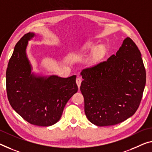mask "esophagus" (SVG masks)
<instances>
[{
    "instance_id": "obj_1",
    "label": "esophagus",
    "mask_w": 152,
    "mask_h": 152,
    "mask_svg": "<svg viewBox=\"0 0 152 152\" xmlns=\"http://www.w3.org/2000/svg\"><path fill=\"white\" fill-rule=\"evenodd\" d=\"M81 81H82V79H81V77H77V78L76 79V83H77V85L79 88V87H80V86H81Z\"/></svg>"
}]
</instances>
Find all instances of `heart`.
Instances as JSON below:
<instances>
[{"label": "heart", "mask_w": 152, "mask_h": 152, "mask_svg": "<svg viewBox=\"0 0 152 152\" xmlns=\"http://www.w3.org/2000/svg\"><path fill=\"white\" fill-rule=\"evenodd\" d=\"M107 52V47L103 44L98 45L96 43H92L86 46V48L81 52V54L85 56L91 53L88 64L90 66H95L101 62V60L105 56Z\"/></svg>", "instance_id": "heart-1"}]
</instances>
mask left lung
Masks as SVG:
<instances>
[{"mask_svg":"<svg viewBox=\"0 0 152 152\" xmlns=\"http://www.w3.org/2000/svg\"><path fill=\"white\" fill-rule=\"evenodd\" d=\"M80 90L88 120L98 126L115 125L134 114L146 83L141 53L127 37L115 55L81 72Z\"/></svg>","mask_w":152,"mask_h":152,"instance_id":"left-lung-1","label":"left lung"}]
</instances>
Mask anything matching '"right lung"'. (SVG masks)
I'll return each mask as SVG.
<instances>
[{"label": "right lung", "instance_id": "obj_1", "mask_svg": "<svg viewBox=\"0 0 152 152\" xmlns=\"http://www.w3.org/2000/svg\"><path fill=\"white\" fill-rule=\"evenodd\" d=\"M36 36L28 32L15 45L7 69V93L11 106L26 121L50 126L60 120L67 102L77 92V76L64 78L32 71L26 50Z\"/></svg>", "mask_w": 152, "mask_h": 152}]
</instances>
